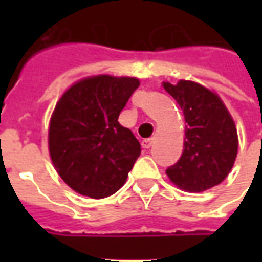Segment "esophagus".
<instances>
[{
    "instance_id": "1",
    "label": "esophagus",
    "mask_w": 262,
    "mask_h": 262,
    "mask_svg": "<svg viewBox=\"0 0 262 262\" xmlns=\"http://www.w3.org/2000/svg\"><path fill=\"white\" fill-rule=\"evenodd\" d=\"M151 144H153V139H146V140H143L142 142V147L150 148L151 147Z\"/></svg>"
}]
</instances>
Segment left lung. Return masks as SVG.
Here are the masks:
<instances>
[{"instance_id":"8db88e82","label":"left lung","mask_w":262,"mask_h":262,"mask_svg":"<svg viewBox=\"0 0 262 262\" xmlns=\"http://www.w3.org/2000/svg\"><path fill=\"white\" fill-rule=\"evenodd\" d=\"M163 85L185 118L184 151L165 172L184 191H206L223 181L234 164L238 147L234 122L222 99L205 86L185 80Z\"/></svg>"}]
</instances>
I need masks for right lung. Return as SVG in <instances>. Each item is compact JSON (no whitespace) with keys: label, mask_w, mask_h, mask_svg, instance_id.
<instances>
[{"label":"right lung","mask_w":262,"mask_h":262,"mask_svg":"<svg viewBox=\"0 0 262 262\" xmlns=\"http://www.w3.org/2000/svg\"><path fill=\"white\" fill-rule=\"evenodd\" d=\"M137 86V78L97 75L74 84L56 105L50 157L75 192L101 199L125 184L142 148L118 118Z\"/></svg>","instance_id":"add662e5"}]
</instances>
